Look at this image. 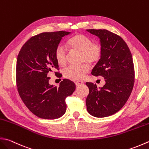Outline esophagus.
I'll list each match as a JSON object with an SVG mask.
<instances>
[{"mask_svg": "<svg viewBox=\"0 0 149 149\" xmlns=\"http://www.w3.org/2000/svg\"><path fill=\"white\" fill-rule=\"evenodd\" d=\"M75 85H76V86H79V85H81V84H83V81H75Z\"/></svg>", "mask_w": 149, "mask_h": 149, "instance_id": "obj_1", "label": "esophagus"}]
</instances>
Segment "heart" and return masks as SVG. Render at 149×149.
Listing matches in <instances>:
<instances>
[{
	"label": "heart",
	"instance_id": "obj_1",
	"mask_svg": "<svg viewBox=\"0 0 149 149\" xmlns=\"http://www.w3.org/2000/svg\"><path fill=\"white\" fill-rule=\"evenodd\" d=\"M66 46L70 49L80 52V61L84 63L79 66H70L64 70V76L72 80H81L86 76L90 69V64H95L102 55V46L99 42H92V39L83 34L77 33L68 40ZM55 58L58 65L64 66L66 64L67 51L63 46H58L55 50Z\"/></svg>",
	"mask_w": 149,
	"mask_h": 149
}]
</instances>
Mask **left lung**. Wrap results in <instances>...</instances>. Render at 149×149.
<instances>
[{"label":"left lung","mask_w":149,"mask_h":149,"mask_svg":"<svg viewBox=\"0 0 149 149\" xmlns=\"http://www.w3.org/2000/svg\"><path fill=\"white\" fill-rule=\"evenodd\" d=\"M100 38L102 55L92 71L94 76L103 77L101 88L86 83L89 94L86 99L87 111L96 118L113 115L129 98L134 83V67L129 46L122 38L107 30H86Z\"/></svg>","instance_id":"8db88e82"}]
</instances>
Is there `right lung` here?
Masks as SVG:
<instances>
[{"mask_svg":"<svg viewBox=\"0 0 149 149\" xmlns=\"http://www.w3.org/2000/svg\"><path fill=\"white\" fill-rule=\"evenodd\" d=\"M70 33L59 31L35 36L25 42L17 56L16 81L19 95L26 107L40 118L61 117L66 110V98L75 89L74 83L66 79L59 87L49 83V72L59 70L55 49L62 38Z\"/></svg>","mask_w":149,"mask_h":149,"instance_id":"right-lung-1","label":"right lung"}]
</instances>
